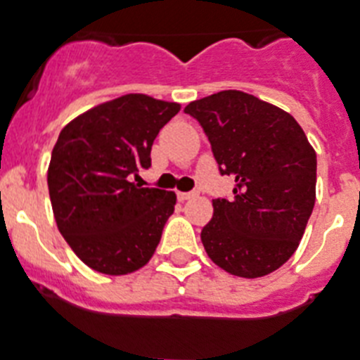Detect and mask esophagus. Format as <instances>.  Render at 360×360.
Wrapping results in <instances>:
<instances>
[{
	"mask_svg": "<svg viewBox=\"0 0 360 360\" xmlns=\"http://www.w3.org/2000/svg\"><path fill=\"white\" fill-rule=\"evenodd\" d=\"M194 195H198V192H177V199H179V201H186V199H192Z\"/></svg>",
	"mask_w": 360,
	"mask_h": 360,
	"instance_id": "1",
	"label": "esophagus"
}]
</instances>
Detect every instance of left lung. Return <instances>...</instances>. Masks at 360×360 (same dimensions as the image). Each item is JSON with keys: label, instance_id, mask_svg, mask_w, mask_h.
Wrapping results in <instances>:
<instances>
[{"label": "left lung", "instance_id": "1", "mask_svg": "<svg viewBox=\"0 0 360 360\" xmlns=\"http://www.w3.org/2000/svg\"><path fill=\"white\" fill-rule=\"evenodd\" d=\"M185 113L201 124L219 174L234 177V198L214 199L201 231L207 255L234 276L273 273L295 255L315 207V150L291 115L247 93H214Z\"/></svg>", "mask_w": 360, "mask_h": 360}]
</instances>
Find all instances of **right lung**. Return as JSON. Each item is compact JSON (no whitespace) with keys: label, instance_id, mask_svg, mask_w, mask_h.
Instances as JSON below:
<instances>
[{"label":"right lung","instance_id":"1","mask_svg":"<svg viewBox=\"0 0 360 360\" xmlns=\"http://www.w3.org/2000/svg\"><path fill=\"white\" fill-rule=\"evenodd\" d=\"M179 110L175 102L124 95L60 131L47 172L51 205L60 234L93 271L134 273L155 252L175 194L135 181L152 166L153 141Z\"/></svg>","mask_w":360,"mask_h":360}]
</instances>
